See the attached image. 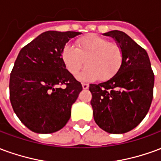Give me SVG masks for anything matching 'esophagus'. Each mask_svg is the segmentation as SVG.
Listing matches in <instances>:
<instances>
[{
  "mask_svg": "<svg viewBox=\"0 0 161 161\" xmlns=\"http://www.w3.org/2000/svg\"><path fill=\"white\" fill-rule=\"evenodd\" d=\"M82 86H83V89H84V90H87L88 88H89V84L83 83V84H82Z\"/></svg>",
  "mask_w": 161,
  "mask_h": 161,
  "instance_id": "esophagus-1",
  "label": "esophagus"
}]
</instances>
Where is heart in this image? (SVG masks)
<instances>
[{
	"mask_svg": "<svg viewBox=\"0 0 161 161\" xmlns=\"http://www.w3.org/2000/svg\"><path fill=\"white\" fill-rule=\"evenodd\" d=\"M77 48L64 46L62 60L68 71L77 76L84 64L87 65L79 77L82 80L102 81L114 77L121 68L123 53L118 44L109 42L103 37L89 34L76 41Z\"/></svg>",
	"mask_w": 161,
	"mask_h": 161,
	"instance_id": "1",
	"label": "heart"
}]
</instances>
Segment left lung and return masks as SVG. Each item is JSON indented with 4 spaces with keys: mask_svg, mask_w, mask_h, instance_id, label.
<instances>
[{
    "mask_svg": "<svg viewBox=\"0 0 161 161\" xmlns=\"http://www.w3.org/2000/svg\"><path fill=\"white\" fill-rule=\"evenodd\" d=\"M121 46L123 60L109 80L90 84L96 123L110 134H124L137 127L147 114L153 96L154 74L144 48L121 31L104 33Z\"/></svg>",
    "mask_w": 161,
    "mask_h": 161,
    "instance_id": "obj_1",
    "label": "left lung"
}]
</instances>
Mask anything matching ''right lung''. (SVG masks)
I'll list each match as a JSON object with an SVG mask.
<instances>
[{
	"label": "right lung",
	"instance_id": "obj_1",
	"mask_svg": "<svg viewBox=\"0 0 161 161\" xmlns=\"http://www.w3.org/2000/svg\"><path fill=\"white\" fill-rule=\"evenodd\" d=\"M78 32L47 31L20 50L10 73L9 97L23 124L39 134L64 128L83 90L66 70L62 50ZM64 85V88L59 86Z\"/></svg>",
	"mask_w": 161,
	"mask_h": 161
}]
</instances>
